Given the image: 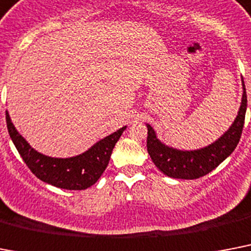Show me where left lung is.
Segmentation results:
<instances>
[{"instance_id":"obj_1","label":"left lung","mask_w":251,"mask_h":251,"mask_svg":"<svg viewBox=\"0 0 251 251\" xmlns=\"http://www.w3.org/2000/svg\"><path fill=\"white\" fill-rule=\"evenodd\" d=\"M242 86H244V94L235 122L219 139L205 148L196 151H179L165 146L157 139L152 126L147 125L148 127L147 150L153 164L157 166L160 172L170 178H201L203 175L213 172L218 165L222 164L235 151L241 138L242 127L245 122L246 105H248L244 81H242Z\"/></svg>"}]
</instances>
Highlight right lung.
<instances>
[{"label":"right lung","mask_w":251,"mask_h":251,"mask_svg":"<svg viewBox=\"0 0 251 251\" xmlns=\"http://www.w3.org/2000/svg\"><path fill=\"white\" fill-rule=\"evenodd\" d=\"M6 124L10 138L25 165L38 179L58 188L81 191L91 187L100 178L111 158L112 151L126 126L99 140L82 154L69 158L49 157L40 153L28 144L16 131L6 111Z\"/></svg>","instance_id":"1"}]
</instances>
